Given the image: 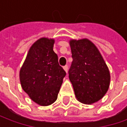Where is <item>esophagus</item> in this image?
Listing matches in <instances>:
<instances>
[{
  "label": "esophagus",
  "instance_id": "34e87169",
  "mask_svg": "<svg viewBox=\"0 0 127 127\" xmlns=\"http://www.w3.org/2000/svg\"><path fill=\"white\" fill-rule=\"evenodd\" d=\"M63 68H64V70H65L66 72H68V65H65L64 67H63Z\"/></svg>",
  "mask_w": 127,
  "mask_h": 127
}]
</instances>
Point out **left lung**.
<instances>
[{
	"label": "left lung",
	"mask_w": 127,
	"mask_h": 127,
	"mask_svg": "<svg viewBox=\"0 0 127 127\" xmlns=\"http://www.w3.org/2000/svg\"><path fill=\"white\" fill-rule=\"evenodd\" d=\"M73 61L68 77L77 100L93 104L107 93L110 73L97 47L89 40L70 41Z\"/></svg>",
	"instance_id": "1"
}]
</instances>
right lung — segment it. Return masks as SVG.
<instances>
[{
	"label": "right lung",
	"mask_w": 127,
	"mask_h": 127,
	"mask_svg": "<svg viewBox=\"0 0 127 127\" xmlns=\"http://www.w3.org/2000/svg\"><path fill=\"white\" fill-rule=\"evenodd\" d=\"M53 44V39L37 40L31 47L19 72L23 90L34 102L43 106L56 100L66 75L59 64Z\"/></svg>",
	"instance_id": "right-lung-1"
}]
</instances>
